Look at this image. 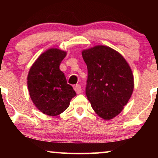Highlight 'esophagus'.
Segmentation results:
<instances>
[{"label": "esophagus", "mask_w": 158, "mask_h": 158, "mask_svg": "<svg viewBox=\"0 0 158 158\" xmlns=\"http://www.w3.org/2000/svg\"><path fill=\"white\" fill-rule=\"evenodd\" d=\"M74 89L75 90V92H76L77 94H81V93L82 92V87H81V85H80V84H77L76 85H75L74 86Z\"/></svg>", "instance_id": "1"}]
</instances>
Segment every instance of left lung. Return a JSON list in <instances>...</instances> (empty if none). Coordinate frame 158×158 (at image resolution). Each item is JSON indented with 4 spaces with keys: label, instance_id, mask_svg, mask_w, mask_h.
I'll use <instances>...</instances> for the list:
<instances>
[{
    "label": "left lung",
    "instance_id": "8db88e82",
    "mask_svg": "<svg viewBox=\"0 0 158 158\" xmlns=\"http://www.w3.org/2000/svg\"><path fill=\"white\" fill-rule=\"evenodd\" d=\"M88 68L85 94L95 112L104 119L117 116L132 94L134 77L119 53L98 45L83 50Z\"/></svg>",
    "mask_w": 158,
    "mask_h": 158
}]
</instances>
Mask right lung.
I'll return each instance as SVG.
<instances>
[{
  "label": "right lung",
  "mask_w": 158,
  "mask_h": 158,
  "mask_svg": "<svg viewBox=\"0 0 158 158\" xmlns=\"http://www.w3.org/2000/svg\"><path fill=\"white\" fill-rule=\"evenodd\" d=\"M65 56L66 52L49 49L38 57L29 70L27 85L30 97L36 108L47 115L62 113L76 96L60 70V64Z\"/></svg>",
  "instance_id": "right-lung-1"
}]
</instances>
